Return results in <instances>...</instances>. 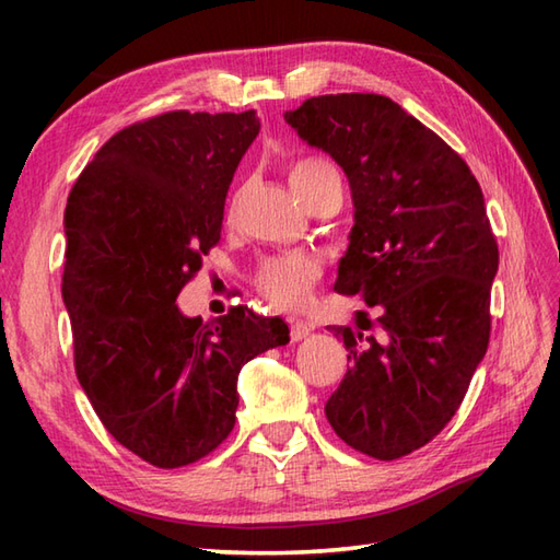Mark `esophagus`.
Masks as SVG:
<instances>
[{
    "mask_svg": "<svg viewBox=\"0 0 560 560\" xmlns=\"http://www.w3.org/2000/svg\"><path fill=\"white\" fill-rule=\"evenodd\" d=\"M311 331H313L311 323H303V319H295V317L289 319V337H291V341H301V339H305L307 335H311Z\"/></svg>",
    "mask_w": 560,
    "mask_h": 560,
    "instance_id": "1",
    "label": "esophagus"
}]
</instances>
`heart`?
Instances as JSON below:
<instances>
[{
    "instance_id": "1",
    "label": "heart",
    "mask_w": 560,
    "mask_h": 560,
    "mask_svg": "<svg viewBox=\"0 0 560 560\" xmlns=\"http://www.w3.org/2000/svg\"><path fill=\"white\" fill-rule=\"evenodd\" d=\"M287 177L291 189L305 207L319 195L329 192V189L341 192L339 168L323 156H299L289 161ZM319 277H323V265L313 255L295 253L261 261L255 287L273 307L299 311L311 301V293L317 287Z\"/></svg>"
}]
</instances>
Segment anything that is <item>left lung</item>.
<instances>
[{
	"label": "left lung",
	"instance_id": "1",
	"mask_svg": "<svg viewBox=\"0 0 560 560\" xmlns=\"http://www.w3.org/2000/svg\"><path fill=\"white\" fill-rule=\"evenodd\" d=\"M349 177L355 223L337 293L377 307L337 327L349 371L327 421L349 447L399 459L431 443L467 395L491 337L498 243L469 165L377 93H329L283 115Z\"/></svg>",
	"mask_w": 560,
	"mask_h": 560
}]
</instances>
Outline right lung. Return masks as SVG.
I'll use <instances>...</instances> for the list:
<instances>
[{"mask_svg": "<svg viewBox=\"0 0 560 560\" xmlns=\"http://www.w3.org/2000/svg\"><path fill=\"white\" fill-rule=\"evenodd\" d=\"M257 132L255 110L147 117L105 141L67 199L77 377L105 431L159 469L217 450L235 425L241 368L289 343L281 317L233 305L201 323L175 305L221 241L225 195Z\"/></svg>", "mask_w": 560, "mask_h": 560, "instance_id": "right-lung-1", "label": "right lung"}]
</instances>
